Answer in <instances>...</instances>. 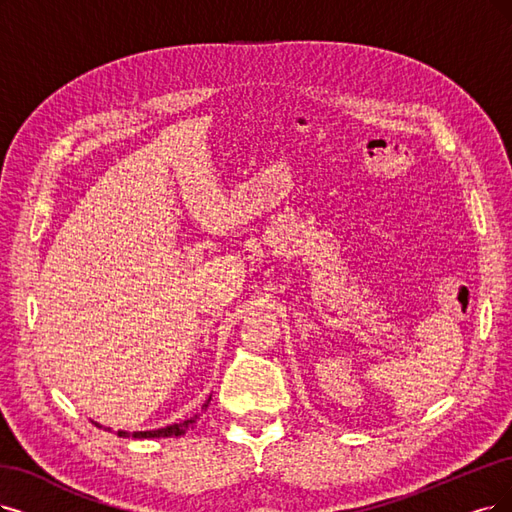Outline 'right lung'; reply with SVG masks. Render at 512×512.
Masks as SVG:
<instances>
[{
  "mask_svg": "<svg viewBox=\"0 0 512 512\" xmlns=\"http://www.w3.org/2000/svg\"><path fill=\"white\" fill-rule=\"evenodd\" d=\"M213 396V394H211ZM211 396H208L206 403L202 407H208V403H211ZM200 420V413L192 415L189 420H183L179 424H170V426H164V428H158V430H139V432H126V430H118V437H124V439H160V437H181V434H185L187 430H192ZM97 424V422H94ZM99 426V424H97ZM103 428V426H99Z\"/></svg>",
  "mask_w": 512,
  "mask_h": 512,
  "instance_id": "obj_1",
  "label": "right lung"
}]
</instances>
